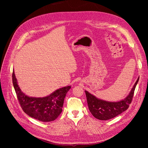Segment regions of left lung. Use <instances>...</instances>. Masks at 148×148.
<instances>
[{
  "instance_id": "8db88e82",
  "label": "left lung",
  "mask_w": 148,
  "mask_h": 148,
  "mask_svg": "<svg viewBox=\"0 0 148 148\" xmlns=\"http://www.w3.org/2000/svg\"><path fill=\"white\" fill-rule=\"evenodd\" d=\"M138 80L139 78L134 84L129 95L124 100L119 102H111L102 101L85 91L89 111L95 118L101 120H109L122 114L128 108L131 104Z\"/></svg>"
}]
</instances>
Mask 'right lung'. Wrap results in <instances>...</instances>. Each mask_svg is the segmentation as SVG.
<instances>
[{
    "instance_id": "right-lung-1",
    "label": "right lung",
    "mask_w": 148,
    "mask_h": 148,
    "mask_svg": "<svg viewBox=\"0 0 148 148\" xmlns=\"http://www.w3.org/2000/svg\"><path fill=\"white\" fill-rule=\"evenodd\" d=\"M12 82L23 110L29 117L45 122H51L59 117L62 111L66 94L71 88L70 86L60 88L47 97H31L21 92L17 84L14 71L12 73Z\"/></svg>"
}]
</instances>
